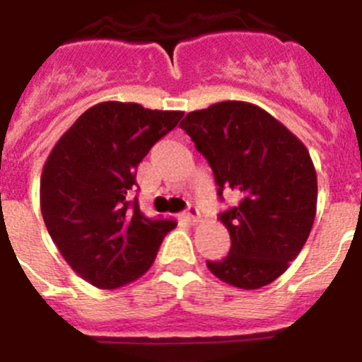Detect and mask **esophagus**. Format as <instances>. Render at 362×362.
<instances>
[{
	"mask_svg": "<svg viewBox=\"0 0 362 362\" xmlns=\"http://www.w3.org/2000/svg\"><path fill=\"white\" fill-rule=\"evenodd\" d=\"M181 217H183L187 223H190V225H196L197 221H199V210H197L196 206H188V209L181 214Z\"/></svg>",
	"mask_w": 362,
	"mask_h": 362,
	"instance_id": "1",
	"label": "esophagus"
}]
</instances>
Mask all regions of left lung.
Returning a JSON list of instances; mask_svg holds the SVG:
<instances>
[{"label":"left lung","mask_w":362,"mask_h":362,"mask_svg":"<svg viewBox=\"0 0 362 362\" xmlns=\"http://www.w3.org/2000/svg\"><path fill=\"white\" fill-rule=\"evenodd\" d=\"M179 127L212 166L217 196L232 190L239 197L219 216L232 239L228 255L206 267L235 288L267 286L288 270L315 219L317 174L308 148L246 101L188 112Z\"/></svg>","instance_id":"1"}]
</instances>
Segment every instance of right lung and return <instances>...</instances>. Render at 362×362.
Returning a JSON list of instances; mask_svg holds the SVG:
<instances>
[{"mask_svg":"<svg viewBox=\"0 0 362 362\" xmlns=\"http://www.w3.org/2000/svg\"><path fill=\"white\" fill-rule=\"evenodd\" d=\"M181 110L103 101L85 110L45 161V226L69 267L92 286L121 288L152 267L172 219H148L129 194L137 165L175 129Z\"/></svg>","mask_w":362,"mask_h":362,"instance_id":"1","label":"right lung"}]
</instances>
